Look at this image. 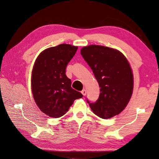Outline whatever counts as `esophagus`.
<instances>
[{
    "label": "esophagus",
    "mask_w": 159,
    "mask_h": 159,
    "mask_svg": "<svg viewBox=\"0 0 159 159\" xmlns=\"http://www.w3.org/2000/svg\"><path fill=\"white\" fill-rule=\"evenodd\" d=\"M81 93L83 94V95H84V96L86 95V93H87V91H86V90H85V89H83L82 91H81Z\"/></svg>",
    "instance_id": "obj_1"
}]
</instances>
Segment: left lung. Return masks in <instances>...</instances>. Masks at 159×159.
Wrapping results in <instances>:
<instances>
[{
    "instance_id": "left-lung-1",
    "label": "left lung",
    "mask_w": 159,
    "mask_h": 159,
    "mask_svg": "<svg viewBox=\"0 0 159 159\" xmlns=\"http://www.w3.org/2000/svg\"><path fill=\"white\" fill-rule=\"evenodd\" d=\"M81 54L100 88L95 102L86 99L90 108L102 119L118 115L127 106L133 89V75L126 57L117 50L98 45L84 47Z\"/></svg>"
}]
</instances>
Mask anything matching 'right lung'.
I'll return each instance as SVG.
<instances>
[{
    "mask_svg": "<svg viewBox=\"0 0 159 159\" xmlns=\"http://www.w3.org/2000/svg\"><path fill=\"white\" fill-rule=\"evenodd\" d=\"M78 47L62 44L50 48L38 56L32 74V91L38 107L53 118L66 113L74 100L83 97L71 88L66 75L67 65Z\"/></svg>",
    "mask_w": 159,
    "mask_h": 159,
    "instance_id": "1",
    "label": "right lung"
}]
</instances>
